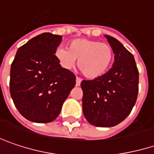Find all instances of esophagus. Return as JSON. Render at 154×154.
Returning <instances> with one entry per match:
<instances>
[{"label":"esophagus","mask_w":154,"mask_h":154,"mask_svg":"<svg viewBox=\"0 0 154 154\" xmlns=\"http://www.w3.org/2000/svg\"><path fill=\"white\" fill-rule=\"evenodd\" d=\"M81 82H82V79L80 77H77L76 78V86H80Z\"/></svg>","instance_id":"34e87169"}]
</instances>
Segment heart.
Masks as SVG:
<instances>
[{"instance_id": "heart-1", "label": "heart", "mask_w": 154, "mask_h": 154, "mask_svg": "<svg viewBox=\"0 0 154 154\" xmlns=\"http://www.w3.org/2000/svg\"><path fill=\"white\" fill-rule=\"evenodd\" d=\"M56 57L66 69L78 67L85 76L90 78L101 77L110 68L114 53L111 45L87 38H77L69 42V49L58 47Z\"/></svg>"}]
</instances>
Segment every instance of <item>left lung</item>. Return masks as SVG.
Returning a JSON list of instances; mask_svg holds the SVG:
<instances>
[{"label":"left lung","instance_id":"obj_1","mask_svg":"<svg viewBox=\"0 0 154 154\" xmlns=\"http://www.w3.org/2000/svg\"><path fill=\"white\" fill-rule=\"evenodd\" d=\"M114 53L112 67L93 80H83V112L98 127H112L130 114L139 92V71L134 57L122 43L105 35Z\"/></svg>","mask_w":154,"mask_h":154}]
</instances>
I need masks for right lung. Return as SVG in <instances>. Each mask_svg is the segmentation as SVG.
<instances>
[{"instance_id": "add662e5", "label": "right lung", "mask_w": 154, "mask_h": 154, "mask_svg": "<svg viewBox=\"0 0 154 154\" xmlns=\"http://www.w3.org/2000/svg\"><path fill=\"white\" fill-rule=\"evenodd\" d=\"M62 36L42 33L20 47L10 69L9 91L18 112L28 120L50 123L76 85L75 75L63 68L55 53Z\"/></svg>"}]
</instances>
